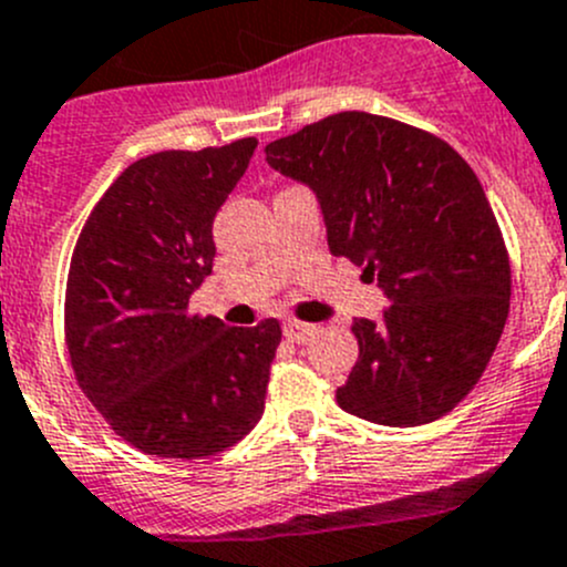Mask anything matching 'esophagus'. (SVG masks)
<instances>
[{
	"label": "esophagus",
	"instance_id": "1",
	"mask_svg": "<svg viewBox=\"0 0 567 567\" xmlns=\"http://www.w3.org/2000/svg\"><path fill=\"white\" fill-rule=\"evenodd\" d=\"M317 333V328L311 326V322H300V320H287L284 322V337L289 339V342L295 344H303L309 342L311 337Z\"/></svg>",
	"mask_w": 567,
	"mask_h": 567
}]
</instances>
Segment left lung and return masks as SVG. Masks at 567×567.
I'll return each mask as SVG.
<instances>
[{"instance_id":"8db88e82","label":"left lung","mask_w":567,"mask_h":567,"mask_svg":"<svg viewBox=\"0 0 567 567\" xmlns=\"http://www.w3.org/2000/svg\"><path fill=\"white\" fill-rule=\"evenodd\" d=\"M267 164L317 194L328 247L379 280L381 320H353L344 412L409 429L476 386L509 315L512 275L489 199L451 144L344 111L267 144Z\"/></svg>"}]
</instances>
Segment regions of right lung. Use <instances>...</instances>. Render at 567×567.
<instances>
[{"mask_svg":"<svg viewBox=\"0 0 567 567\" xmlns=\"http://www.w3.org/2000/svg\"><path fill=\"white\" fill-rule=\"evenodd\" d=\"M256 147V138H239L136 161L102 194L74 247V375L107 425L150 456H214L264 414L278 320L230 328L188 315L217 256L214 217Z\"/></svg>","mask_w":567,"mask_h":567,"instance_id":"add662e5","label":"right lung"}]
</instances>
